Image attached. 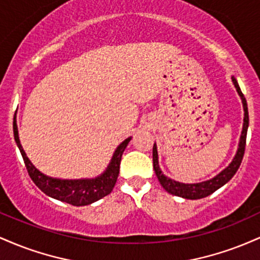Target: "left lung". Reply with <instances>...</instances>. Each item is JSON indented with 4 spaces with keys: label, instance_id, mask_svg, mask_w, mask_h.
I'll return each mask as SVG.
<instances>
[{
    "label": "left lung",
    "instance_id": "1",
    "mask_svg": "<svg viewBox=\"0 0 260 260\" xmlns=\"http://www.w3.org/2000/svg\"><path fill=\"white\" fill-rule=\"evenodd\" d=\"M232 82H234L236 89H237V92L240 94L241 99H242V103H243V109H244L243 129H242V134H241L237 154L235 155L232 162L223 171L220 172L216 177L211 178V180L209 181L201 182V183H193V184L180 183V182H176L174 180H171V178L166 177V176L161 172V170L159 168L156 145L154 144L153 147L154 171L155 174H156V177L157 180H159L161 186L165 188L169 193H171V194L182 197V198H186V199L205 198V197L210 196L211 193L215 192L216 189H219L220 187H222L225 183H228V182L234 177L236 172H237L238 168H240L241 162H242V159H243V155H244V149H246V138H247V129H248V124H249V116H248V107H247L246 98H244L243 92L241 91L240 85H238L237 80H236L235 77H232Z\"/></svg>",
    "mask_w": 260,
    "mask_h": 260
}]
</instances>
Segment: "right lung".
I'll list each match as a JSON object with an SVG mask.
<instances>
[{"label": "right lung", "mask_w": 260, "mask_h": 260, "mask_svg": "<svg viewBox=\"0 0 260 260\" xmlns=\"http://www.w3.org/2000/svg\"><path fill=\"white\" fill-rule=\"evenodd\" d=\"M13 133L18 148H19L20 154H22L23 160H24L25 168L28 170V174L30 176L32 182L46 196L52 197V198L58 199L61 202L68 203V204H72L74 207L91 204V203L99 201L103 197L111 193L116 184V181H117L118 174H120L122 154H123L124 149H126L131 140V138H127L118 145L115 154H113L111 162L107 166V170L99 177L92 178V180H57V178H52L41 174L39 170L34 168L30 160L26 157L22 144L19 142V137H18L16 117H14L13 121Z\"/></svg>", "instance_id": "right-lung-1"}]
</instances>
